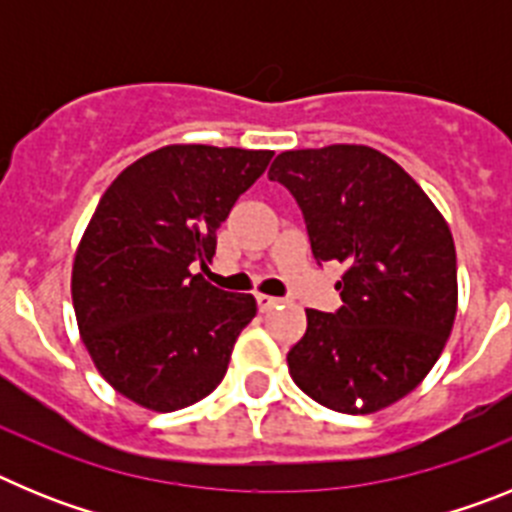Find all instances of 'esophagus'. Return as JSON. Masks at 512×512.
Segmentation results:
<instances>
[{
    "label": "esophagus",
    "mask_w": 512,
    "mask_h": 512,
    "mask_svg": "<svg viewBox=\"0 0 512 512\" xmlns=\"http://www.w3.org/2000/svg\"><path fill=\"white\" fill-rule=\"evenodd\" d=\"M279 297H271V295H256V305H259L261 312L271 310V307H277L279 305Z\"/></svg>",
    "instance_id": "34e87169"
}]
</instances>
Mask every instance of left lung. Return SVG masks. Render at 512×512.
<instances>
[{
    "mask_svg": "<svg viewBox=\"0 0 512 512\" xmlns=\"http://www.w3.org/2000/svg\"><path fill=\"white\" fill-rule=\"evenodd\" d=\"M305 217L318 264H346L343 305L307 310L289 374L330 410L366 415L413 392L456 318V248L428 194L369 146L284 151L269 169Z\"/></svg>",
    "mask_w": 512,
    "mask_h": 512,
    "instance_id": "1",
    "label": "left lung"
}]
</instances>
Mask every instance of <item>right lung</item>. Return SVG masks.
Returning a JSON list of instances; mask_svg holds the SVG:
<instances>
[{"mask_svg":"<svg viewBox=\"0 0 512 512\" xmlns=\"http://www.w3.org/2000/svg\"><path fill=\"white\" fill-rule=\"evenodd\" d=\"M274 151L166 146L117 176L76 248L71 297L81 341L120 395L171 413L210 395L253 295L212 287L194 264Z\"/></svg>","mask_w":512,"mask_h":512,"instance_id":"add662e5","label":"right lung"}]
</instances>
